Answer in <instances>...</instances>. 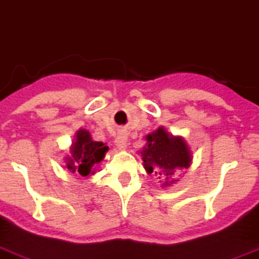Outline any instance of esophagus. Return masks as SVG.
<instances>
[{"mask_svg": "<svg viewBox=\"0 0 259 259\" xmlns=\"http://www.w3.org/2000/svg\"><path fill=\"white\" fill-rule=\"evenodd\" d=\"M114 143H116V147L119 150V151H123L127 147V134L125 132H119L118 136L116 137L114 140Z\"/></svg>", "mask_w": 259, "mask_h": 259, "instance_id": "34e87169", "label": "esophagus"}]
</instances>
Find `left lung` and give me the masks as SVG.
<instances>
[{"mask_svg": "<svg viewBox=\"0 0 259 259\" xmlns=\"http://www.w3.org/2000/svg\"><path fill=\"white\" fill-rule=\"evenodd\" d=\"M138 154L146 172L158 175L163 188L177 183L175 171L191 166L193 154L182 136H174L163 126L146 136V143Z\"/></svg>", "mask_w": 259, "mask_h": 259, "instance_id": "1", "label": "left lung"}]
</instances>
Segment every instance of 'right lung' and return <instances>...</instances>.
<instances>
[{"mask_svg": "<svg viewBox=\"0 0 259 259\" xmlns=\"http://www.w3.org/2000/svg\"><path fill=\"white\" fill-rule=\"evenodd\" d=\"M108 150L106 143L97 142L88 130L80 127L75 133L68 154L64 156V168L71 172H79L84 178L93 175L97 172L100 162L105 158Z\"/></svg>", "mask_w": 259, "mask_h": 259, "instance_id": "right-lung-1", "label": "right lung"}]
</instances>
